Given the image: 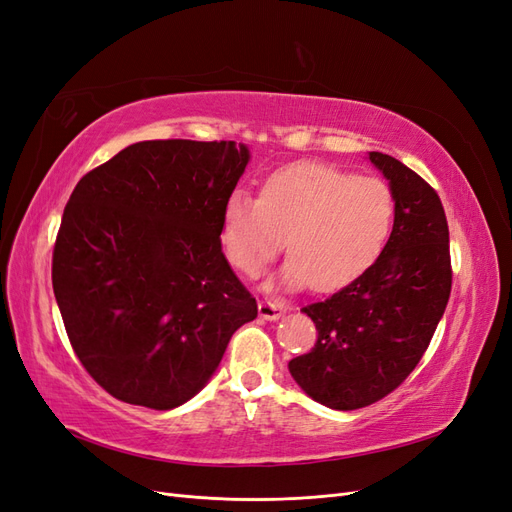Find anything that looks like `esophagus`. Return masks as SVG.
I'll return each instance as SVG.
<instances>
[{"instance_id":"esophagus-1","label":"esophagus","mask_w":512,"mask_h":512,"mask_svg":"<svg viewBox=\"0 0 512 512\" xmlns=\"http://www.w3.org/2000/svg\"><path fill=\"white\" fill-rule=\"evenodd\" d=\"M258 314L265 320H277L286 314V305L275 301H258Z\"/></svg>"}]
</instances>
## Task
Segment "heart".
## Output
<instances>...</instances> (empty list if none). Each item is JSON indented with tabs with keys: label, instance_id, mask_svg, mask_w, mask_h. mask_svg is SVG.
<instances>
[{
	"label": "heart",
	"instance_id": "obj_1",
	"mask_svg": "<svg viewBox=\"0 0 512 512\" xmlns=\"http://www.w3.org/2000/svg\"><path fill=\"white\" fill-rule=\"evenodd\" d=\"M395 220V194L380 177L350 175L324 164H292L273 173L258 200L241 190L222 207L220 243L228 262L256 277L280 254L288 260L269 290L312 282L337 288L380 254Z\"/></svg>",
	"mask_w": 512,
	"mask_h": 512
}]
</instances>
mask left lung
Here are the masks:
<instances>
[{
	"mask_svg": "<svg viewBox=\"0 0 512 512\" xmlns=\"http://www.w3.org/2000/svg\"><path fill=\"white\" fill-rule=\"evenodd\" d=\"M369 160L395 194L393 232L354 282L303 307L318 342L288 363L294 382L333 410L365 408L395 391L421 361L451 297L440 196L386 153L369 151Z\"/></svg>",
	"mask_w": 512,
	"mask_h": 512,
	"instance_id": "obj_1",
	"label": "left lung"
}]
</instances>
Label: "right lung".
<instances>
[{
    "instance_id": "add662e5",
    "label": "right lung",
    "mask_w": 512,
    "mask_h": 512,
    "mask_svg": "<svg viewBox=\"0 0 512 512\" xmlns=\"http://www.w3.org/2000/svg\"><path fill=\"white\" fill-rule=\"evenodd\" d=\"M247 162L235 141H143L76 183L53 292L79 361L126 404H185L258 316L220 243L222 207Z\"/></svg>"
}]
</instances>
